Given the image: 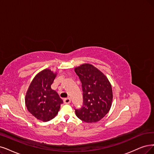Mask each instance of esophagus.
I'll return each mask as SVG.
<instances>
[{
	"label": "esophagus",
	"mask_w": 154,
	"mask_h": 154,
	"mask_svg": "<svg viewBox=\"0 0 154 154\" xmlns=\"http://www.w3.org/2000/svg\"><path fill=\"white\" fill-rule=\"evenodd\" d=\"M63 101H64V103H65V104H69V103H71V100H70V98H67L64 99V100H63Z\"/></svg>",
	"instance_id": "34e87169"
}]
</instances>
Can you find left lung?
I'll return each mask as SVG.
<instances>
[{
  "label": "left lung",
  "instance_id": "1",
  "mask_svg": "<svg viewBox=\"0 0 154 154\" xmlns=\"http://www.w3.org/2000/svg\"><path fill=\"white\" fill-rule=\"evenodd\" d=\"M82 83L83 106L75 109L77 117L88 123L96 122L109 112L113 100L112 85L105 74L91 64L75 68Z\"/></svg>",
  "mask_w": 154,
  "mask_h": 154
}]
</instances>
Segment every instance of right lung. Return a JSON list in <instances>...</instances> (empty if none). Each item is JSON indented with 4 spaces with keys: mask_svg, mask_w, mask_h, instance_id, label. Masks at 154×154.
I'll list each match as a JSON object with an SVG mask.
<instances>
[{
    "mask_svg": "<svg viewBox=\"0 0 154 154\" xmlns=\"http://www.w3.org/2000/svg\"><path fill=\"white\" fill-rule=\"evenodd\" d=\"M57 72L48 68L38 72L33 78L25 95V105L37 119L48 122L58 114L63 103L58 94L51 88Z\"/></svg>",
    "mask_w": 154,
    "mask_h": 154,
    "instance_id": "obj_1",
    "label": "right lung"
}]
</instances>
